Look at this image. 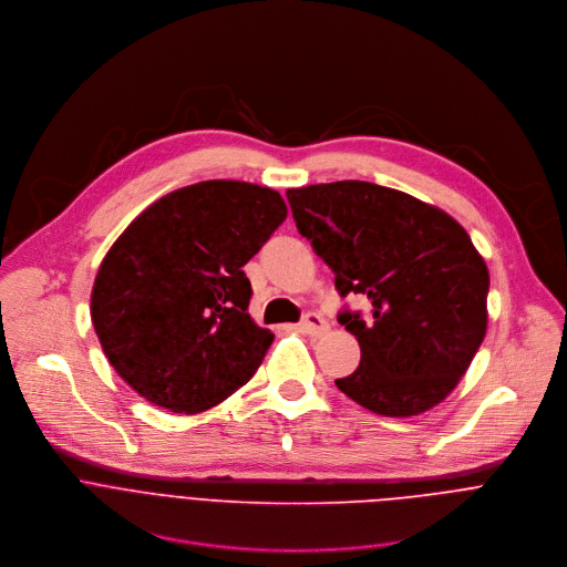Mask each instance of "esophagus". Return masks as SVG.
Here are the masks:
<instances>
[{
  "instance_id": "obj_1",
  "label": "esophagus",
  "mask_w": 567,
  "mask_h": 567,
  "mask_svg": "<svg viewBox=\"0 0 567 567\" xmlns=\"http://www.w3.org/2000/svg\"><path fill=\"white\" fill-rule=\"evenodd\" d=\"M299 330L306 332V334H312V337H319L328 330V323L326 319L319 315V312H308L303 315V319L299 321Z\"/></svg>"
}]
</instances>
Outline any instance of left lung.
<instances>
[{
  "label": "left lung",
  "instance_id": "1",
  "mask_svg": "<svg viewBox=\"0 0 567 567\" xmlns=\"http://www.w3.org/2000/svg\"><path fill=\"white\" fill-rule=\"evenodd\" d=\"M295 224L334 272L341 297L363 295L337 321L361 346L359 368L337 388L385 416L441 403L472 363L487 326V266L443 210L370 182L286 193Z\"/></svg>",
  "mask_w": 567,
  "mask_h": 567
}]
</instances>
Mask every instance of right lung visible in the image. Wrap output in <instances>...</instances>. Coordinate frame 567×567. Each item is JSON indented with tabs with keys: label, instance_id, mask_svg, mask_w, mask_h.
I'll return each mask as SVG.
<instances>
[{
	"label": "right lung",
	"instance_id": "add662e5",
	"mask_svg": "<svg viewBox=\"0 0 567 567\" xmlns=\"http://www.w3.org/2000/svg\"><path fill=\"white\" fill-rule=\"evenodd\" d=\"M286 215L270 188L213 179L162 197L122 233L100 266L91 319L137 394L195 414L250 381L275 334L250 319L241 268Z\"/></svg>",
	"mask_w": 567,
	"mask_h": 567
}]
</instances>
